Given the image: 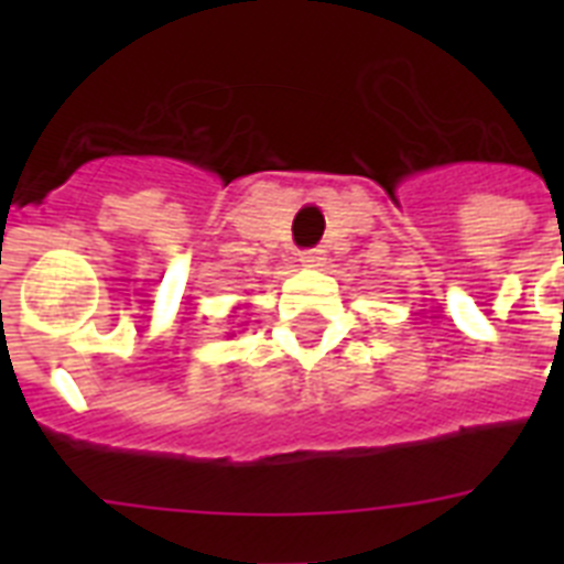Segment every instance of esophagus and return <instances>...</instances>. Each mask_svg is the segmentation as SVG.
I'll return each instance as SVG.
<instances>
[{
    "mask_svg": "<svg viewBox=\"0 0 564 564\" xmlns=\"http://www.w3.org/2000/svg\"><path fill=\"white\" fill-rule=\"evenodd\" d=\"M325 248H307V251L299 253V262L305 268H322L325 265Z\"/></svg>",
    "mask_w": 564,
    "mask_h": 564,
    "instance_id": "34e87169",
    "label": "esophagus"
}]
</instances>
